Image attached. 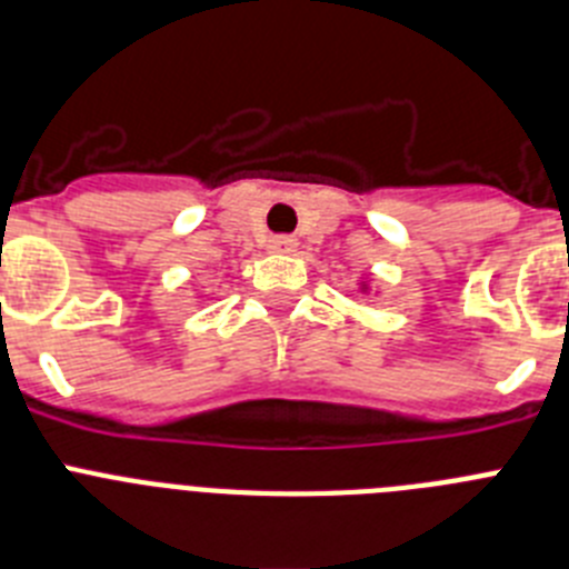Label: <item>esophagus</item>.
I'll return each instance as SVG.
<instances>
[{"label":"esophagus","mask_w":569,"mask_h":569,"mask_svg":"<svg viewBox=\"0 0 569 569\" xmlns=\"http://www.w3.org/2000/svg\"><path fill=\"white\" fill-rule=\"evenodd\" d=\"M296 244H299V241L293 239V236H273V239L268 241V248L273 250V253H293L296 250Z\"/></svg>","instance_id":"1"}]
</instances>
